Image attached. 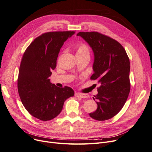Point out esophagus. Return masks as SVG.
Masks as SVG:
<instances>
[{"mask_svg":"<svg viewBox=\"0 0 152 152\" xmlns=\"http://www.w3.org/2000/svg\"><path fill=\"white\" fill-rule=\"evenodd\" d=\"M75 96H77V97H80V98H83V99L87 98V97L88 96V95L87 94L78 93V92H76V93L75 94Z\"/></svg>","mask_w":152,"mask_h":152,"instance_id":"34e87169","label":"esophagus"}]
</instances>
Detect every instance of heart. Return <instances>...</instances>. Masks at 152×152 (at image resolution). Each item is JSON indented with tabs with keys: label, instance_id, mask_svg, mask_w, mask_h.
<instances>
[{
	"label": "heart",
	"instance_id": "1",
	"mask_svg": "<svg viewBox=\"0 0 152 152\" xmlns=\"http://www.w3.org/2000/svg\"><path fill=\"white\" fill-rule=\"evenodd\" d=\"M77 56L90 55V50L88 45L86 44L81 43L76 47Z\"/></svg>",
	"mask_w": 152,
	"mask_h": 152
}]
</instances>
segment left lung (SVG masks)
Segmentation results:
<instances>
[{
  "label": "left lung",
  "instance_id": "1",
  "mask_svg": "<svg viewBox=\"0 0 152 152\" xmlns=\"http://www.w3.org/2000/svg\"><path fill=\"white\" fill-rule=\"evenodd\" d=\"M77 35L92 48L94 73L90 79L100 85L93 97L97 109L89 115L99 121L110 119L122 110L130 93L129 58L123 46L107 35L97 32H80Z\"/></svg>",
  "mask_w": 152,
  "mask_h": 152
}]
</instances>
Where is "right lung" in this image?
Instances as JSON below:
<instances>
[{"instance_id": "1", "label": "right lung", "mask_w": 152, "mask_h": 152, "mask_svg": "<svg viewBox=\"0 0 152 152\" xmlns=\"http://www.w3.org/2000/svg\"><path fill=\"white\" fill-rule=\"evenodd\" d=\"M74 31L42 34L27 48L22 58L17 79L22 104L36 118L48 121L61 112L64 102L74 95L69 87H57L48 79L56 67L57 59L64 42Z\"/></svg>"}]
</instances>
